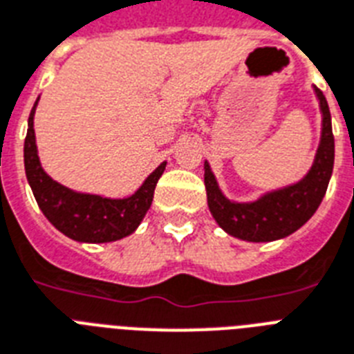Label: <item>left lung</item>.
<instances>
[{"label":"left lung","instance_id":"1","mask_svg":"<svg viewBox=\"0 0 354 354\" xmlns=\"http://www.w3.org/2000/svg\"><path fill=\"white\" fill-rule=\"evenodd\" d=\"M324 115L322 142L315 164L304 179L283 190L263 195L256 203H232L219 192L216 177L205 164V186L212 216L230 236L245 241H274L289 236L309 221L324 199L335 164V137L324 93L316 89Z\"/></svg>","mask_w":354,"mask_h":354}]
</instances>
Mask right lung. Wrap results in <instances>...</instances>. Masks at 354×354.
<instances>
[{
	"label": "right lung",
	"instance_id": "add662e5",
	"mask_svg": "<svg viewBox=\"0 0 354 354\" xmlns=\"http://www.w3.org/2000/svg\"><path fill=\"white\" fill-rule=\"evenodd\" d=\"M38 104V100H36ZM34 104L29 115V129L25 137V174L36 203L44 216L71 239L82 243H109L122 239L135 232L151 206L157 180L166 162H162L144 185L128 199H106L100 195L76 194L58 185L45 174L38 159L34 138Z\"/></svg>",
	"mask_w": 354,
	"mask_h": 354
}]
</instances>
